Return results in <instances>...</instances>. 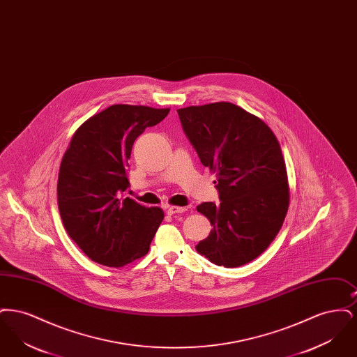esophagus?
I'll return each mask as SVG.
<instances>
[{
    "instance_id": "obj_1",
    "label": "esophagus",
    "mask_w": 357,
    "mask_h": 357,
    "mask_svg": "<svg viewBox=\"0 0 357 357\" xmlns=\"http://www.w3.org/2000/svg\"><path fill=\"white\" fill-rule=\"evenodd\" d=\"M186 211V207H182V206H169L167 207V214H179V213H185Z\"/></svg>"
}]
</instances>
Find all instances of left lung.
Returning a JSON list of instances; mask_svg holds the SVG:
<instances>
[{"instance_id": "1", "label": "left lung", "mask_w": 357, "mask_h": 357, "mask_svg": "<svg viewBox=\"0 0 357 357\" xmlns=\"http://www.w3.org/2000/svg\"><path fill=\"white\" fill-rule=\"evenodd\" d=\"M178 115L202 165L215 174L221 199L197 206L213 229L195 249L215 265L242 266L268 249L288 213L281 146L264 120L233 102L191 105Z\"/></svg>"}]
</instances>
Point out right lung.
Here are the masks:
<instances>
[{
  "mask_svg": "<svg viewBox=\"0 0 357 357\" xmlns=\"http://www.w3.org/2000/svg\"><path fill=\"white\" fill-rule=\"evenodd\" d=\"M170 108L114 104L75 131L63 156L57 204L69 237L92 261L121 268L149 253L160 207L121 198L130 185L128 159L136 137L165 119Z\"/></svg>",
  "mask_w": 357,
  "mask_h": 357,
  "instance_id": "obj_1",
  "label": "right lung"
}]
</instances>
